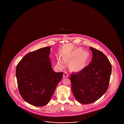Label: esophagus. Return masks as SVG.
<instances>
[{
	"mask_svg": "<svg viewBox=\"0 0 124 124\" xmlns=\"http://www.w3.org/2000/svg\"><path fill=\"white\" fill-rule=\"evenodd\" d=\"M68 76V73L66 72V71H65L64 73V75H63V77L64 78H66V77H67Z\"/></svg>",
	"mask_w": 124,
	"mask_h": 124,
	"instance_id": "1",
	"label": "esophagus"
}]
</instances>
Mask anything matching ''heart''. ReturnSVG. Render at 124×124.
Instances as JSON below:
<instances>
[{
    "label": "heart",
    "mask_w": 124,
    "mask_h": 124,
    "mask_svg": "<svg viewBox=\"0 0 124 124\" xmlns=\"http://www.w3.org/2000/svg\"><path fill=\"white\" fill-rule=\"evenodd\" d=\"M83 52L82 49L79 48L75 50L71 55L70 58L71 59H75L78 57L71 64V68L74 71H78L81 70L85 64L87 57V53L85 52L83 53ZM58 62L60 66H64V64L62 60L58 59Z\"/></svg>",
    "instance_id": "b5f03b06"
}]
</instances>
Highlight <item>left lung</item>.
Segmentation results:
<instances>
[{
    "mask_svg": "<svg viewBox=\"0 0 124 124\" xmlns=\"http://www.w3.org/2000/svg\"><path fill=\"white\" fill-rule=\"evenodd\" d=\"M93 53L88 65L76 73H71V91L75 99L83 104L95 102L106 92L112 73V65L100 51L90 47Z\"/></svg>",
    "mask_w": 124,
    "mask_h": 124,
    "instance_id": "obj_1",
    "label": "left lung"
}]
</instances>
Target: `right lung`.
<instances>
[{
    "instance_id": "obj_1",
    "label": "right lung",
    "mask_w": 124,
    "mask_h": 124,
    "mask_svg": "<svg viewBox=\"0 0 124 124\" xmlns=\"http://www.w3.org/2000/svg\"><path fill=\"white\" fill-rule=\"evenodd\" d=\"M50 48L44 47L27 53L16 67L19 93L34 106L47 105L63 75V72H55L52 69Z\"/></svg>"
}]
</instances>
